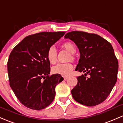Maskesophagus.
Wrapping results in <instances>:
<instances>
[{
    "label": "esophagus",
    "mask_w": 123,
    "mask_h": 123,
    "mask_svg": "<svg viewBox=\"0 0 123 123\" xmlns=\"http://www.w3.org/2000/svg\"><path fill=\"white\" fill-rule=\"evenodd\" d=\"M68 76H64V80H67V79H68Z\"/></svg>",
    "instance_id": "esophagus-1"
}]
</instances>
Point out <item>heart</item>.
<instances>
[{"label": "heart", "mask_w": 123, "mask_h": 123, "mask_svg": "<svg viewBox=\"0 0 123 123\" xmlns=\"http://www.w3.org/2000/svg\"><path fill=\"white\" fill-rule=\"evenodd\" d=\"M63 47L67 49L70 53L75 54L76 52L75 45L71 42H66L62 44ZM47 59L51 64H54L56 61L57 51L54 46L49 47L47 51ZM73 70V65L71 63L66 64H58L52 68V73L55 74H59L62 76H68L71 74Z\"/></svg>", "instance_id": "b5f03b06"}]
</instances>
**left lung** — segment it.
<instances>
[{"mask_svg":"<svg viewBox=\"0 0 123 123\" xmlns=\"http://www.w3.org/2000/svg\"><path fill=\"white\" fill-rule=\"evenodd\" d=\"M64 37L74 41L80 52L75 71L85 72L77 78L78 83L71 90L73 98L85 106L99 105L107 99L117 80L118 61L113 47L96 34L74 31Z\"/></svg>","mask_w":123,"mask_h":123,"instance_id":"obj_1","label":"left lung"}]
</instances>
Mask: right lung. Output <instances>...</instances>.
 <instances>
[{
	"instance_id": "add662e5",
	"label": "right lung",
	"mask_w": 123,
	"mask_h": 123,
	"mask_svg": "<svg viewBox=\"0 0 123 123\" xmlns=\"http://www.w3.org/2000/svg\"><path fill=\"white\" fill-rule=\"evenodd\" d=\"M65 34L41 32L25 37L13 49L7 62L10 86L20 103L33 110L49 106L55 86L64 80L59 74L49 76L47 51Z\"/></svg>"
}]
</instances>
